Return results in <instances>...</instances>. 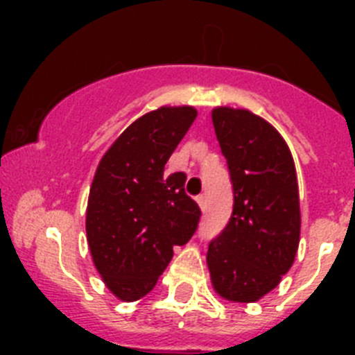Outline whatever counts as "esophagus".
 <instances>
[{
  "instance_id": "obj_1",
  "label": "esophagus",
  "mask_w": 355,
  "mask_h": 355,
  "mask_svg": "<svg viewBox=\"0 0 355 355\" xmlns=\"http://www.w3.org/2000/svg\"><path fill=\"white\" fill-rule=\"evenodd\" d=\"M197 205L200 206V209H206V196H205V193L197 196Z\"/></svg>"
}]
</instances>
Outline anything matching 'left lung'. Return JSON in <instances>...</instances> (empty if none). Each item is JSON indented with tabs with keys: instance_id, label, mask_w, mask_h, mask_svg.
Listing matches in <instances>:
<instances>
[{
	"instance_id": "1",
	"label": "left lung",
	"mask_w": 355,
	"mask_h": 355,
	"mask_svg": "<svg viewBox=\"0 0 355 355\" xmlns=\"http://www.w3.org/2000/svg\"><path fill=\"white\" fill-rule=\"evenodd\" d=\"M233 183V215L208 261L215 291L231 302H256L293 265L300 238L297 174L284 139L249 110L211 112Z\"/></svg>"
}]
</instances>
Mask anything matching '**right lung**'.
<instances>
[{
	"label": "right lung",
	"mask_w": 355,
	"mask_h": 355,
	"mask_svg": "<svg viewBox=\"0 0 355 355\" xmlns=\"http://www.w3.org/2000/svg\"><path fill=\"white\" fill-rule=\"evenodd\" d=\"M197 110L162 106L130 124L97 165L87 206V241L108 290L133 302L155 288L196 233L200 209L184 172H165Z\"/></svg>",
	"instance_id": "1"
}]
</instances>
